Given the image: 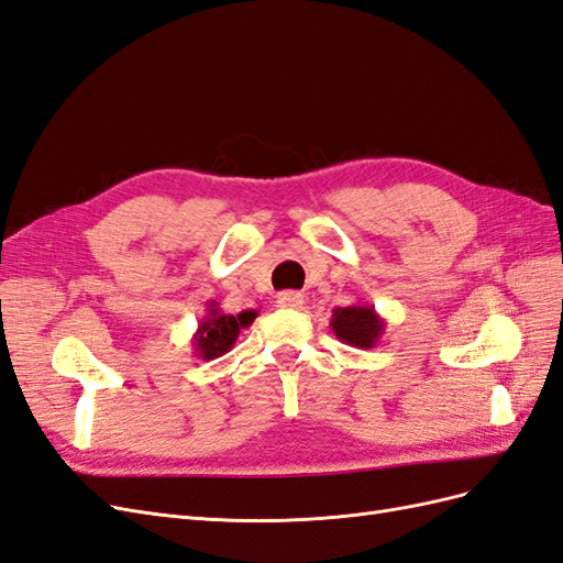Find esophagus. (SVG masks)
<instances>
[{
  "label": "esophagus",
  "instance_id": "34e87169",
  "mask_svg": "<svg viewBox=\"0 0 563 563\" xmlns=\"http://www.w3.org/2000/svg\"><path fill=\"white\" fill-rule=\"evenodd\" d=\"M279 308H286V310H300L302 308V294L298 291H284L279 294Z\"/></svg>",
  "mask_w": 563,
  "mask_h": 563
}]
</instances>
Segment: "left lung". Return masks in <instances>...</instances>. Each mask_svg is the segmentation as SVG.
I'll list each match as a JSON object with an SVG mask.
<instances>
[{
  "label": "left lung",
  "instance_id": "8db88e82",
  "mask_svg": "<svg viewBox=\"0 0 563 563\" xmlns=\"http://www.w3.org/2000/svg\"><path fill=\"white\" fill-rule=\"evenodd\" d=\"M331 329L340 343L368 350L376 347L385 333V319L371 302H354L347 308H335L331 317Z\"/></svg>",
  "mask_w": 563,
  "mask_h": 563
}]
</instances>
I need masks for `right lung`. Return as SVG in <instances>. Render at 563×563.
I'll return each mask as SVG.
<instances>
[{"instance_id":"right-lung-1","label":"right lung","mask_w":563,"mask_h":563,"mask_svg":"<svg viewBox=\"0 0 563 563\" xmlns=\"http://www.w3.org/2000/svg\"><path fill=\"white\" fill-rule=\"evenodd\" d=\"M251 321L253 319L249 314H225L216 300L207 302V314L201 317L192 335L195 354L203 362L228 354L240 338V331L246 329Z\"/></svg>"}]
</instances>
